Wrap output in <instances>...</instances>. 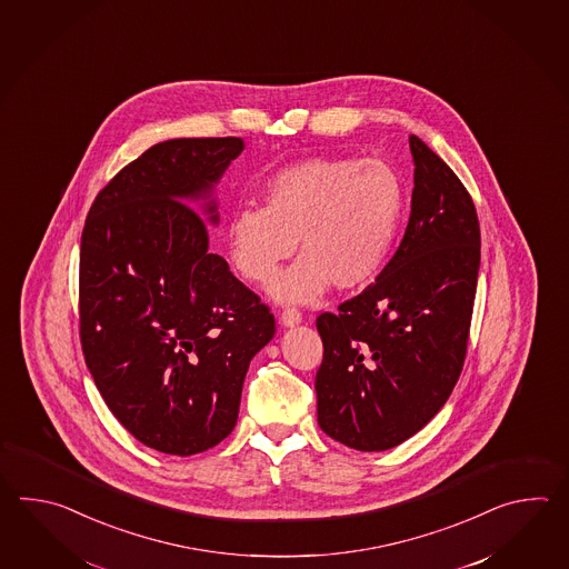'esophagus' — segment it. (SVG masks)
<instances>
[{"instance_id":"obj_1","label":"esophagus","mask_w":569,"mask_h":569,"mask_svg":"<svg viewBox=\"0 0 569 569\" xmlns=\"http://www.w3.org/2000/svg\"><path fill=\"white\" fill-rule=\"evenodd\" d=\"M301 311L295 309V307H287V309L280 313V323H282V326L292 327L297 326V323H301Z\"/></svg>"}]
</instances>
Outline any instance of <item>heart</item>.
<instances>
[{
    "instance_id": "heart-1",
    "label": "heart",
    "mask_w": 569,
    "mask_h": 569,
    "mask_svg": "<svg viewBox=\"0 0 569 569\" xmlns=\"http://www.w3.org/2000/svg\"><path fill=\"white\" fill-rule=\"evenodd\" d=\"M405 199V182L385 160L305 158L268 179L264 207L231 213V267L243 280L264 284L297 242L302 258L270 282L274 299L313 302L329 284L363 289L387 264Z\"/></svg>"
}]
</instances>
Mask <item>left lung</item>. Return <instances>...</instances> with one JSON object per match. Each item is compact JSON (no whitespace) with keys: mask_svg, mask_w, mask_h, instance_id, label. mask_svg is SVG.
I'll list each match as a JSON object with an SVG mask.
<instances>
[{"mask_svg":"<svg viewBox=\"0 0 569 569\" xmlns=\"http://www.w3.org/2000/svg\"><path fill=\"white\" fill-rule=\"evenodd\" d=\"M411 216L376 282L317 317L323 362L317 423L360 451H385L421 431L463 368L480 268V223L458 174L419 140Z\"/></svg>","mask_w":569,"mask_h":569,"instance_id":"1","label":"left lung"}]
</instances>
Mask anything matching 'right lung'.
Segmentation results:
<instances>
[{
	"instance_id": "1",
	"label": "right lung",
	"mask_w": 569,
	"mask_h": 569,
	"mask_svg": "<svg viewBox=\"0 0 569 569\" xmlns=\"http://www.w3.org/2000/svg\"><path fill=\"white\" fill-rule=\"evenodd\" d=\"M242 138H177L97 193L81 236L79 336L109 411L170 456L218 446L238 421L250 360L274 315L209 250L207 199ZM216 203H206L218 223Z\"/></svg>"
}]
</instances>
